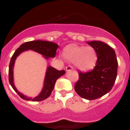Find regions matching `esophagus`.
Listing matches in <instances>:
<instances>
[{"mask_svg":"<svg viewBox=\"0 0 130 130\" xmlns=\"http://www.w3.org/2000/svg\"><path fill=\"white\" fill-rule=\"evenodd\" d=\"M66 69L67 71H69L73 70V68L71 66H66Z\"/></svg>","mask_w":130,"mask_h":130,"instance_id":"1","label":"esophagus"}]
</instances>
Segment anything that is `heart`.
<instances>
[{
    "label": "heart",
    "mask_w": 130,
    "mask_h": 130,
    "mask_svg": "<svg viewBox=\"0 0 130 130\" xmlns=\"http://www.w3.org/2000/svg\"><path fill=\"white\" fill-rule=\"evenodd\" d=\"M64 56L68 61L73 62L78 69L82 71L92 69L97 60L95 50L91 46L71 45L64 50Z\"/></svg>",
    "instance_id": "1"
}]
</instances>
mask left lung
I'll list each match as a JSON object with an SVG mask.
<instances>
[{
	"label": "left lung",
	"mask_w": 130,
	"mask_h": 130,
	"mask_svg": "<svg viewBox=\"0 0 130 130\" xmlns=\"http://www.w3.org/2000/svg\"><path fill=\"white\" fill-rule=\"evenodd\" d=\"M95 50L97 61L92 70L78 72L79 79L74 85L78 95L94 100L107 93L113 87L118 73V60L112 47L101 41L87 42Z\"/></svg>",
	"instance_id": "1"
}]
</instances>
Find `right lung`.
<instances>
[{
	"mask_svg": "<svg viewBox=\"0 0 130 130\" xmlns=\"http://www.w3.org/2000/svg\"><path fill=\"white\" fill-rule=\"evenodd\" d=\"M59 48L58 45L53 43L52 42H48V41H42V40H35L23 43L15 51L14 54L11 57V61L9 63V82L11 84V87H12L15 92L20 95L23 99L26 101H31L34 102H38V101H42L46 99L51 95L52 91L54 88L56 82L59 78L65 74L66 71L64 70L59 71L52 67H48L46 73L45 78L44 86L42 91L40 93L39 95L36 97L35 98H29L26 96L23 95V94L17 90L14 85L13 83V67L14 64L15 59L17 56H18L23 51H27V50H32L35 52H38L42 55L45 56L46 59L48 57H55L56 54V51Z\"/></svg>",
	"mask_w": 130,
	"mask_h": 130,
	"instance_id": "obj_1",
	"label": "right lung"
}]
</instances>
